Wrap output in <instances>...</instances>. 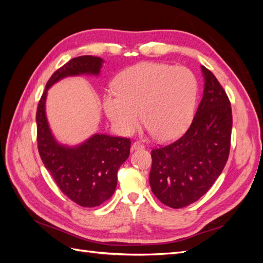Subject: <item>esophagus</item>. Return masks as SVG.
<instances>
[{
    "label": "esophagus",
    "instance_id": "esophagus-1",
    "mask_svg": "<svg viewBox=\"0 0 263 263\" xmlns=\"http://www.w3.org/2000/svg\"><path fill=\"white\" fill-rule=\"evenodd\" d=\"M143 148H144V144L142 142H140V141L133 142L132 147H131L132 150H138V149H143Z\"/></svg>",
    "mask_w": 263,
    "mask_h": 263
}]
</instances>
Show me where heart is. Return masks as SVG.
I'll use <instances>...</instances> for the list:
<instances>
[{
  "instance_id": "heart-1",
  "label": "heart",
  "mask_w": 263,
  "mask_h": 263,
  "mask_svg": "<svg viewBox=\"0 0 263 263\" xmlns=\"http://www.w3.org/2000/svg\"><path fill=\"white\" fill-rule=\"evenodd\" d=\"M104 98L106 115L128 135L143 124L160 141L180 137L192 120L198 82L185 66L144 62L126 69Z\"/></svg>"
}]
</instances>
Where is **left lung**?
Returning <instances> with one entry per match:
<instances>
[{
	"label": "left lung",
	"mask_w": 263,
	"mask_h": 263,
	"mask_svg": "<svg viewBox=\"0 0 263 263\" xmlns=\"http://www.w3.org/2000/svg\"><path fill=\"white\" fill-rule=\"evenodd\" d=\"M203 97L191 125L167 146L152 150L149 183L160 202L184 208L208 192L227 163L233 116L231 102L215 74L202 65Z\"/></svg>",
	"instance_id": "obj_1"
}]
</instances>
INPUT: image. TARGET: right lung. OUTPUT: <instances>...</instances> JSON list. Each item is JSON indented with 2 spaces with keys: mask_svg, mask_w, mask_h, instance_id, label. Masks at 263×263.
Listing matches in <instances>:
<instances>
[{
  "mask_svg": "<svg viewBox=\"0 0 263 263\" xmlns=\"http://www.w3.org/2000/svg\"><path fill=\"white\" fill-rule=\"evenodd\" d=\"M103 60L91 55L74 58L54 72L38 102L37 148L44 166L61 191L81 206H97L113 195L117 171L130 155L128 138L95 135L77 148H66L54 140L45 116L47 89L64 77L98 74Z\"/></svg>",
  "mask_w": 263,
  "mask_h": 263,
  "instance_id": "right-lung-1",
  "label": "right lung"
}]
</instances>
